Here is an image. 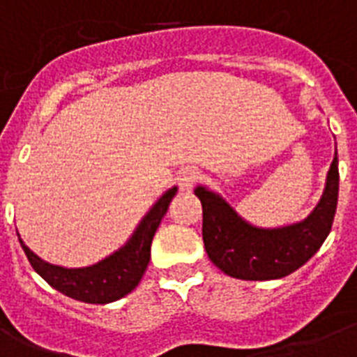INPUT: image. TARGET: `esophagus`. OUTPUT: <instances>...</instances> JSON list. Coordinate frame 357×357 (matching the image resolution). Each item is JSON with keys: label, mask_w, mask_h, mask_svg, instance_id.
Returning a JSON list of instances; mask_svg holds the SVG:
<instances>
[{"label": "esophagus", "mask_w": 357, "mask_h": 357, "mask_svg": "<svg viewBox=\"0 0 357 357\" xmlns=\"http://www.w3.org/2000/svg\"><path fill=\"white\" fill-rule=\"evenodd\" d=\"M198 179V170L192 167H185L178 172V185L181 190H189Z\"/></svg>", "instance_id": "esophagus-1"}]
</instances>
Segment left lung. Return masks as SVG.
Listing matches in <instances>:
<instances>
[{
	"instance_id": "1",
	"label": "left lung",
	"mask_w": 357,
	"mask_h": 357,
	"mask_svg": "<svg viewBox=\"0 0 357 357\" xmlns=\"http://www.w3.org/2000/svg\"><path fill=\"white\" fill-rule=\"evenodd\" d=\"M337 162L335 150L315 209L304 220L282 228L252 226L222 196L198 185L195 195L202 202V237L209 259L224 274L252 282L278 280L300 268L315 255L332 229L339 195Z\"/></svg>"
}]
</instances>
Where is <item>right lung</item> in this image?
<instances>
[{
    "mask_svg": "<svg viewBox=\"0 0 357 357\" xmlns=\"http://www.w3.org/2000/svg\"><path fill=\"white\" fill-rule=\"evenodd\" d=\"M176 192L178 187L168 189L153 204L150 211L146 213V217L140 220L128 243L114 254L107 255L105 259L98 261L96 265L83 266V268H64V266L52 265L40 259L35 252H31L20 235L18 241L31 266L53 289H57L59 293L85 304H109L131 293L142 280L146 266L150 263L151 238L155 235L162 217L167 215L168 206Z\"/></svg>",
    "mask_w": 357,
    "mask_h": 357,
    "instance_id": "add662e5",
    "label": "right lung"
}]
</instances>
